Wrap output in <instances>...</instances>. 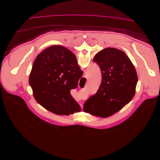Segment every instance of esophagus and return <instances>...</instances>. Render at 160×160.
<instances>
[{
  "label": "esophagus",
  "instance_id": "34e87169",
  "mask_svg": "<svg viewBox=\"0 0 160 160\" xmlns=\"http://www.w3.org/2000/svg\"><path fill=\"white\" fill-rule=\"evenodd\" d=\"M80 105H81V108H82V104H81H81H80Z\"/></svg>",
  "mask_w": 160,
  "mask_h": 160
}]
</instances>
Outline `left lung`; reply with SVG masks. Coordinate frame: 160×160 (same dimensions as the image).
I'll return each mask as SVG.
<instances>
[{
	"instance_id": "8db88e82",
	"label": "left lung",
	"mask_w": 160,
	"mask_h": 160,
	"mask_svg": "<svg viewBox=\"0 0 160 160\" xmlns=\"http://www.w3.org/2000/svg\"><path fill=\"white\" fill-rule=\"evenodd\" d=\"M93 62L101 70L102 82L97 92L84 103L83 110L103 118L118 112L135 95L138 75L130 59L115 48L98 52Z\"/></svg>"
}]
</instances>
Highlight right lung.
<instances>
[{"label": "right lung", "mask_w": 160, "mask_h": 160, "mask_svg": "<svg viewBox=\"0 0 160 160\" xmlns=\"http://www.w3.org/2000/svg\"><path fill=\"white\" fill-rule=\"evenodd\" d=\"M83 72L73 53L61 45L45 49L35 59L29 83L36 100L57 115L79 112L70 90L76 88Z\"/></svg>", "instance_id": "1"}]
</instances>
